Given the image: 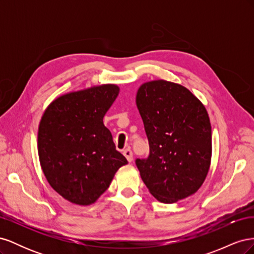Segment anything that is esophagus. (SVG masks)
<instances>
[{
	"label": "esophagus",
	"mask_w": 254,
	"mask_h": 254,
	"mask_svg": "<svg viewBox=\"0 0 254 254\" xmlns=\"http://www.w3.org/2000/svg\"><path fill=\"white\" fill-rule=\"evenodd\" d=\"M123 153H124V156H125V157H126V159L128 160V162H131L132 159H133L132 151L130 150L129 148H127V149H125V150H124V152H123Z\"/></svg>",
	"instance_id": "1"
}]
</instances>
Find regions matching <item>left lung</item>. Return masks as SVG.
<instances>
[{"label": "left lung", "instance_id": "8db88e82", "mask_svg": "<svg viewBox=\"0 0 254 254\" xmlns=\"http://www.w3.org/2000/svg\"><path fill=\"white\" fill-rule=\"evenodd\" d=\"M136 106L149 155L136 159L141 178L159 201L174 203L196 193L210 168L212 130L204 106L180 84L143 83Z\"/></svg>", "mask_w": 254, "mask_h": 254}]
</instances>
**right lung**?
<instances>
[{
    "mask_svg": "<svg viewBox=\"0 0 254 254\" xmlns=\"http://www.w3.org/2000/svg\"><path fill=\"white\" fill-rule=\"evenodd\" d=\"M115 84L72 92L44 111L38 130L40 164L51 187L66 200L89 205L127 164L103 119L119 94Z\"/></svg>",
    "mask_w": 254,
    "mask_h": 254,
    "instance_id": "add662e5",
    "label": "right lung"
}]
</instances>
